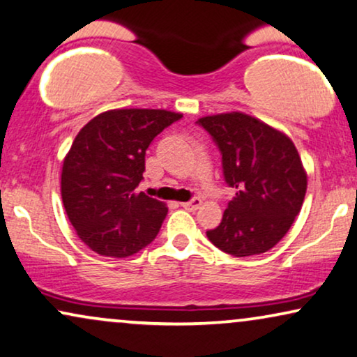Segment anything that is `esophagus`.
<instances>
[{
  "label": "esophagus",
  "instance_id": "1",
  "mask_svg": "<svg viewBox=\"0 0 357 357\" xmlns=\"http://www.w3.org/2000/svg\"><path fill=\"white\" fill-rule=\"evenodd\" d=\"M180 205H182V206L185 208V210L195 211V210H198V208L202 206V198H193V200L185 202V203H180Z\"/></svg>",
  "mask_w": 357,
  "mask_h": 357
}]
</instances>
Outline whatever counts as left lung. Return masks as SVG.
I'll return each mask as SVG.
<instances>
[{
    "instance_id": "left-lung-1",
    "label": "left lung",
    "mask_w": 357,
    "mask_h": 357,
    "mask_svg": "<svg viewBox=\"0 0 357 357\" xmlns=\"http://www.w3.org/2000/svg\"><path fill=\"white\" fill-rule=\"evenodd\" d=\"M198 123L223 154L225 180L233 200L208 239L236 257L257 256L275 246L294 225L307 193V170L291 139L251 114L231 111Z\"/></svg>"
}]
</instances>
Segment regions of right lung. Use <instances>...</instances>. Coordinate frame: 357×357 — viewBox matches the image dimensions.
I'll return each instance as SVG.
<instances>
[{
	"label": "right lung",
	"instance_id": "1",
	"mask_svg": "<svg viewBox=\"0 0 357 357\" xmlns=\"http://www.w3.org/2000/svg\"><path fill=\"white\" fill-rule=\"evenodd\" d=\"M182 113L116 108L90 119L63 157L60 193L78 238L106 257H128L151 244L167 205L136 192L146 151Z\"/></svg>",
	"mask_w": 357,
	"mask_h": 357
}]
</instances>
